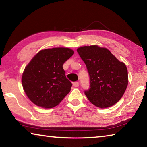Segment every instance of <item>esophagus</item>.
<instances>
[{
	"label": "esophagus",
	"mask_w": 147,
	"mask_h": 147,
	"mask_svg": "<svg viewBox=\"0 0 147 147\" xmlns=\"http://www.w3.org/2000/svg\"><path fill=\"white\" fill-rule=\"evenodd\" d=\"M73 86L75 87V88H77V87L79 86V83L78 82H74L73 83Z\"/></svg>",
	"instance_id": "esophagus-1"
}]
</instances>
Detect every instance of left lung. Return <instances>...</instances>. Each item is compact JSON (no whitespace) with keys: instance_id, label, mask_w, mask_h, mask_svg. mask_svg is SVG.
<instances>
[{"instance_id":"obj_1","label":"left lung","mask_w":147,"mask_h":147,"mask_svg":"<svg viewBox=\"0 0 147 147\" xmlns=\"http://www.w3.org/2000/svg\"><path fill=\"white\" fill-rule=\"evenodd\" d=\"M77 52L89 75L90 87L84 91L88 100L101 108L116 104L128 86L126 65L119 61L108 49L97 45L80 47Z\"/></svg>"}]
</instances>
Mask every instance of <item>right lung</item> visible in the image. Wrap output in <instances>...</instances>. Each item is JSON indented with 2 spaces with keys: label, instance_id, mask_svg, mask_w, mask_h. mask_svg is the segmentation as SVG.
Instances as JSON below:
<instances>
[{
  "label": "right lung",
  "instance_id": "obj_1",
  "mask_svg": "<svg viewBox=\"0 0 147 147\" xmlns=\"http://www.w3.org/2000/svg\"><path fill=\"white\" fill-rule=\"evenodd\" d=\"M69 48L41 50L27 65L22 76L23 89L36 105L51 108L61 102L71 91L63 65L73 55Z\"/></svg>",
  "mask_w": 147,
  "mask_h": 147
}]
</instances>
